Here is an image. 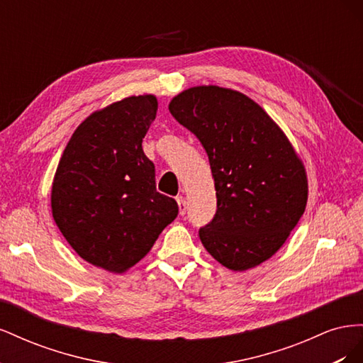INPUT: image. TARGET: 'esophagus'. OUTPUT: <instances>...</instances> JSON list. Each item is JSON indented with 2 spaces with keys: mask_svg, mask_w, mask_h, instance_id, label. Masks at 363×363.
<instances>
[{
  "mask_svg": "<svg viewBox=\"0 0 363 363\" xmlns=\"http://www.w3.org/2000/svg\"><path fill=\"white\" fill-rule=\"evenodd\" d=\"M177 203H179L180 215H184V213H186V208H188V203H186L184 196H177Z\"/></svg>",
  "mask_w": 363,
  "mask_h": 363,
  "instance_id": "1",
  "label": "esophagus"
}]
</instances>
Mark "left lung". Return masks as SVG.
Masks as SVG:
<instances>
[{"instance_id":"1","label":"left lung","mask_w":363,"mask_h":363,"mask_svg":"<svg viewBox=\"0 0 363 363\" xmlns=\"http://www.w3.org/2000/svg\"><path fill=\"white\" fill-rule=\"evenodd\" d=\"M171 115L204 147L216 213L200 239L216 262L247 271L272 257L307 204V174L291 140L250 96L215 84L175 95Z\"/></svg>"}]
</instances>
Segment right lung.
I'll return each instance as SVG.
<instances>
[{"mask_svg":"<svg viewBox=\"0 0 363 363\" xmlns=\"http://www.w3.org/2000/svg\"><path fill=\"white\" fill-rule=\"evenodd\" d=\"M157 113L156 95L127 96L75 128L54 174L51 212L74 251L121 274L144 259L179 215L156 191L155 164L142 139Z\"/></svg>","mask_w":363,"mask_h":363,"instance_id":"add662e5","label":"right lung"}]
</instances>
